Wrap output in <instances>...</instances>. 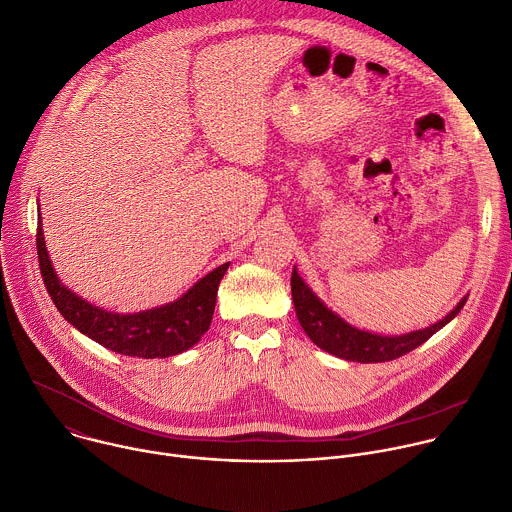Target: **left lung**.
<instances>
[{
	"mask_svg": "<svg viewBox=\"0 0 512 512\" xmlns=\"http://www.w3.org/2000/svg\"><path fill=\"white\" fill-rule=\"evenodd\" d=\"M291 298H294L296 316L310 340L322 350L352 362H387L415 350L437 330L444 328L452 318H456L466 304L464 298L444 320L425 330H415L403 336H381L358 330L330 312L302 281L296 267L291 271Z\"/></svg>",
	"mask_w": 512,
	"mask_h": 512,
	"instance_id": "left-lung-1",
	"label": "left lung"
}]
</instances>
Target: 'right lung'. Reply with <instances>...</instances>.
<instances>
[{"instance_id": "obj_1", "label": "right lung", "mask_w": 512, "mask_h": 512, "mask_svg": "<svg viewBox=\"0 0 512 512\" xmlns=\"http://www.w3.org/2000/svg\"><path fill=\"white\" fill-rule=\"evenodd\" d=\"M36 249L48 296L64 320L105 348L137 358H166L194 346L210 326L218 283L231 265L225 263L216 267L194 283L180 300L168 306L123 316L91 306L58 281L48 259L40 223L36 231Z\"/></svg>"}]
</instances>
